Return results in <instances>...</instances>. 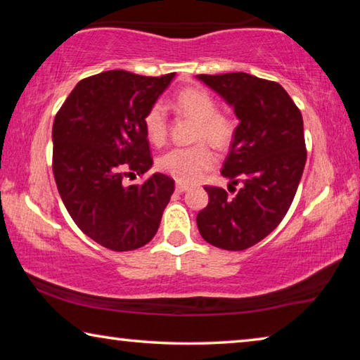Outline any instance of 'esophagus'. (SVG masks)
Here are the masks:
<instances>
[{
  "label": "esophagus",
  "mask_w": 360,
  "mask_h": 360,
  "mask_svg": "<svg viewBox=\"0 0 360 360\" xmlns=\"http://www.w3.org/2000/svg\"><path fill=\"white\" fill-rule=\"evenodd\" d=\"M186 191H188V186L182 184V182H178V184H176V192H178V193H182V192H186Z\"/></svg>",
  "instance_id": "1"
}]
</instances>
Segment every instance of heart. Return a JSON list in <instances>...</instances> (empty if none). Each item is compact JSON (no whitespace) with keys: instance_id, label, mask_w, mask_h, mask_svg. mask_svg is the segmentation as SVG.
Returning a JSON list of instances; mask_svg holds the SVG:
<instances>
[{"instance_id":"b5f03b06","label":"heart","mask_w":360,"mask_h":360,"mask_svg":"<svg viewBox=\"0 0 360 360\" xmlns=\"http://www.w3.org/2000/svg\"><path fill=\"white\" fill-rule=\"evenodd\" d=\"M173 108L197 120L195 139L208 141L216 149H225L235 135V124L217 111V103L208 90L187 87L176 94ZM143 127L149 141L160 146L168 136V115L160 101L150 105L143 115ZM214 165V155L203 143L191 148H174L158 158V168L179 182H195Z\"/></svg>"}]
</instances>
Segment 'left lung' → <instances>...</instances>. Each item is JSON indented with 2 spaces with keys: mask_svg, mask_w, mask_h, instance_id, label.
<instances>
[{
  "mask_svg": "<svg viewBox=\"0 0 360 360\" xmlns=\"http://www.w3.org/2000/svg\"><path fill=\"white\" fill-rule=\"evenodd\" d=\"M198 79L240 119L221 173L241 188L230 197L222 187L205 186L210 202L197 225L210 245L243 251L278 227L295 197L307 162L302 112L278 82L246 72Z\"/></svg>",
  "mask_w": 360,
  "mask_h": 360,
  "instance_id": "1",
  "label": "left lung"
}]
</instances>
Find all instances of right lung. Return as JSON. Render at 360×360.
I'll return each instance as SVG.
<instances>
[{"label": "right lung", "instance_id": "obj_1", "mask_svg": "<svg viewBox=\"0 0 360 360\" xmlns=\"http://www.w3.org/2000/svg\"><path fill=\"white\" fill-rule=\"evenodd\" d=\"M174 77L111 70L79 81L52 127V169L60 197L89 238L111 251H133L154 238L174 192L155 173L141 186L127 176L152 167L143 115Z\"/></svg>", "mask_w": 360, "mask_h": 360}]
</instances>
